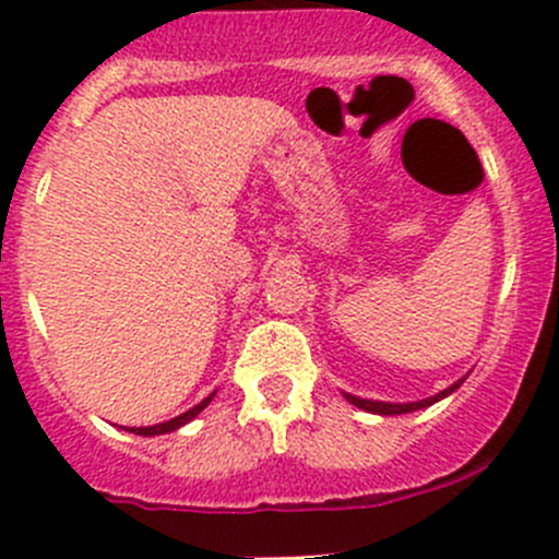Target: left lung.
I'll use <instances>...</instances> for the list:
<instances>
[{"label":"left lung","mask_w":559,"mask_h":559,"mask_svg":"<svg viewBox=\"0 0 559 559\" xmlns=\"http://www.w3.org/2000/svg\"><path fill=\"white\" fill-rule=\"evenodd\" d=\"M469 373H464L462 379H456L453 384H448L445 390H440V393L429 395V399H420V401H406V404H393V401H373V399H360V395H352V393H344V399L349 401L352 406H357V409L362 412H371V415H406V412H417V409H426V406L437 404V401L448 399V395L453 393V390L462 388V382L467 379Z\"/></svg>","instance_id":"8db88e82"}]
</instances>
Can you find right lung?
<instances>
[{
  "mask_svg": "<svg viewBox=\"0 0 559 559\" xmlns=\"http://www.w3.org/2000/svg\"><path fill=\"white\" fill-rule=\"evenodd\" d=\"M215 399V390L213 393L207 395V399L204 401H199L197 406H191V409L188 412H182V415H177V417H171V420H166V424H155V426H139V429H135V426H130V429H124V431H130V435H139V437H158V435H171V431H177V429H182V426L186 424H191L193 417L199 415V412L204 409V406L210 404V401Z\"/></svg>",
  "mask_w": 559,
  "mask_h": 559,
  "instance_id": "add662e5",
  "label": "right lung"
}]
</instances>
